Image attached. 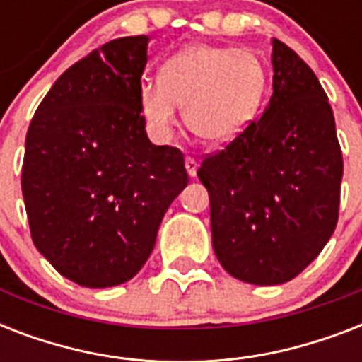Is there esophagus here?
<instances>
[{"instance_id": "34e87169", "label": "esophagus", "mask_w": 362, "mask_h": 362, "mask_svg": "<svg viewBox=\"0 0 362 362\" xmlns=\"http://www.w3.org/2000/svg\"><path fill=\"white\" fill-rule=\"evenodd\" d=\"M186 170L189 176L197 175V161L193 158H186Z\"/></svg>"}]
</instances>
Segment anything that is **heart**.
<instances>
[{
	"instance_id": "heart-1",
	"label": "heart",
	"mask_w": 362,
	"mask_h": 362,
	"mask_svg": "<svg viewBox=\"0 0 362 362\" xmlns=\"http://www.w3.org/2000/svg\"><path fill=\"white\" fill-rule=\"evenodd\" d=\"M159 82L139 92L142 116L158 133H169L182 107L184 124L209 144L235 139L257 115L267 88V69L247 48L193 42L159 69Z\"/></svg>"
}]
</instances>
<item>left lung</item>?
Segmentation results:
<instances>
[{"mask_svg": "<svg viewBox=\"0 0 362 362\" xmlns=\"http://www.w3.org/2000/svg\"><path fill=\"white\" fill-rule=\"evenodd\" d=\"M272 95L197 170L209 189L212 246L221 267L253 286L300 274L334 233L344 161L317 76L272 39Z\"/></svg>", "mask_w": 362, "mask_h": 362, "instance_id": "1", "label": "left lung"}]
</instances>
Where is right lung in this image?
<instances>
[{
    "label": "right lung",
    "instance_id": "obj_1",
    "mask_svg": "<svg viewBox=\"0 0 362 362\" xmlns=\"http://www.w3.org/2000/svg\"><path fill=\"white\" fill-rule=\"evenodd\" d=\"M150 37L105 42L71 65L25 135L22 195L33 244L59 274L103 289L146 263L187 186L184 153L156 146L139 92Z\"/></svg>",
    "mask_w": 362,
    "mask_h": 362
}]
</instances>
